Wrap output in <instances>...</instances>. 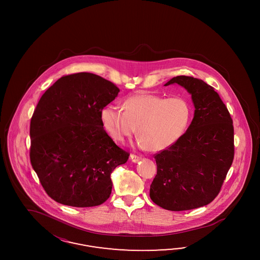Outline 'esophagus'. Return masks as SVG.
Here are the masks:
<instances>
[{"mask_svg": "<svg viewBox=\"0 0 260 260\" xmlns=\"http://www.w3.org/2000/svg\"><path fill=\"white\" fill-rule=\"evenodd\" d=\"M131 160L134 162V163H136V162H138V161H140L141 160V157L140 156H138V155H135V154H131Z\"/></svg>", "mask_w": 260, "mask_h": 260, "instance_id": "1", "label": "esophagus"}]
</instances>
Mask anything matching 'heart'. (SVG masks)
Masks as SVG:
<instances>
[{
	"label": "heart",
	"mask_w": 260,
	"mask_h": 260,
	"mask_svg": "<svg viewBox=\"0 0 260 260\" xmlns=\"http://www.w3.org/2000/svg\"><path fill=\"white\" fill-rule=\"evenodd\" d=\"M190 118V106L183 97L149 93L127 98L123 109L109 106L101 112L103 127L112 140L125 141L138 126L139 147L150 151L167 150L179 141Z\"/></svg>",
	"instance_id": "heart-1"
}]
</instances>
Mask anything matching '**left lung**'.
Here are the masks:
<instances>
[{
  "instance_id": "8db88e82",
  "label": "left lung",
  "mask_w": 260,
  "mask_h": 260,
  "mask_svg": "<svg viewBox=\"0 0 260 260\" xmlns=\"http://www.w3.org/2000/svg\"><path fill=\"white\" fill-rule=\"evenodd\" d=\"M191 94L194 116L181 139L154 154L157 173L150 199L161 208L180 212L210 204L218 196L235 156L234 125L227 107L201 79L176 76Z\"/></svg>"
}]
</instances>
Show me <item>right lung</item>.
I'll use <instances>...</instances> for the list:
<instances>
[{
  "instance_id": "obj_1",
  "label": "right lung",
  "mask_w": 260,
  "mask_h": 260,
  "mask_svg": "<svg viewBox=\"0 0 260 260\" xmlns=\"http://www.w3.org/2000/svg\"><path fill=\"white\" fill-rule=\"evenodd\" d=\"M120 91L93 73L64 75L42 95L30 121V162L48 197L86 208L111 193L110 173L129 153L104 129L103 109Z\"/></svg>"
}]
</instances>
